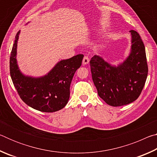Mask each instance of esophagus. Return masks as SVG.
Masks as SVG:
<instances>
[{
    "instance_id": "obj_1",
    "label": "esophagus",
    "mask_w": 157,
    "mask_h": 157,
    "mask_svg": "<svg viewBox=\"0 0 157 157\" xmlns=\"http://www.w3.org/2000/svg\"><path fill=\"white\" fill-rule=\"evenodd\" d=\"M89 57L88 56H85L83 58V61H82V63H83L84 65H86L87 63H89Z\"/></svg>"
}]
</instances>
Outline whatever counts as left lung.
<instances>
[{
    "instance_id": "1",
    "label": "left lung",
    "mask_w": 157,
    "mask_h": 157,
    "mask_svg": "<svg viewBox=\"0 0 157 157\" xmlns=\"http://www.w3.org/2000/svg\"><path fill=\"white\" fill-rule=\"evenodd\" d=\"M131 48L123 62L113 65L100 55L90 61L92 79L98 95L110 106L133 102L141 93L147 76L144 44L139 34L130 30Z\"/></svg>"
}]
</instances>
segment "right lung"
Wrapping results in <instances>:
<instances>
[{
	"label": "right lung",
	"mask_w": 157,
	"mask_h": 157,
	"mask_svg": "<svg viewBox=\"0 0 157 157\" xmlns=\"http://www.w3.org/2000/svg\"><path fill=\"white\" fill-rule=\"evenodd\" d=\"M21 30L15 36L10 59L12 80L18 95L29 107L42 112L62 109L70 98V86L74 74L80 67L84 55L79 54L58 62L46 75H25L18 64L17 44Z\"/></svg>",
	"instance_id": "1"
}]
</instances>
